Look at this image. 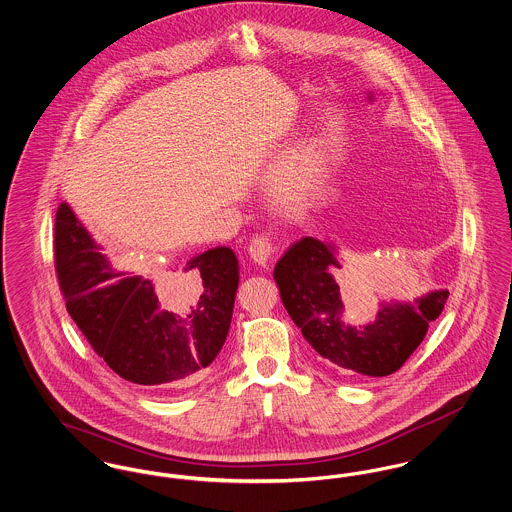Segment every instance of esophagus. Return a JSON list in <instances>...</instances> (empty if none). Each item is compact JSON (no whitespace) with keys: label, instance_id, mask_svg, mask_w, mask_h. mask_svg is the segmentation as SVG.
<instances>
[{"label":"esophagus","instance_id":"esophagus-1","mask_svg":"<svg viewBox=\"0 0 512 512\" xmlns=\"http://www.w3.org/2000/svg\"><path fill=\"white\" fill-rule=\"evenodd\" d=\"M247 251H249V257H251L259 267H268L270 261H272V257H274V245H272V240H270L268 236H265V234L255 236V238L249 242Z\"/></svg>","mask_w":512,"mask_h":512}]
</instances>
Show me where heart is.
I'll use <instances>...</instances> for the list:
<instances>
[{"label":"heart","mask_w":512,"mask_h":512,"mask_svg":"<svg viewBox=\"0 0 512 512\" xmlns=\"http://www.w3.org/2000/svg\"><path fill=\"white\" fill-rule=\"evenodd\" d=\"M324 155L322 149L315 146L303 147L299 153L290 157L276 178V195L282 203L295 205L305 199L307 192L317 182L322 171Z\"/></svg>","instance_id":"b5f03b06"}]
</instances>
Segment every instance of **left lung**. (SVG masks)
<instances>
[{"label": "left lung", "mask_w": 512, "mask_h": 512, "mask_svg": "<svg viewBox=\"0 0 512 512\" xmlns=\"http://www.w3.org/2000/svg\"><path fill=\"white\" fill-rule=\"evenodd\" d=\"M336 268L341 265L334 245L301 238L274 267L282 303L326 363L366 378L390 376L424 340L449 292L426 293L414 303H382L374 322L351 326L343 322L340 286L332 276Z\"/></svg>", "instance_id": "1"}]
</instances>
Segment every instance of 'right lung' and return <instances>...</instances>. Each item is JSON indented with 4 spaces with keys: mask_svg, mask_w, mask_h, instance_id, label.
I'll use <instances>...</instances> for the list:
<instances>
[{
    "mask_svg": "<svg viewBox=\"0 0 512 512\" xmlns=\"http://www.w3.org/2000/svg\"><path fill=\"white\" fill-rule=\"evenodd\" d=\"M55 272L67 311L121 378L149 390L199 382L219 355L240 282L230 247H215L165 282L111 265L67 203L55 215Z\"/></svg>",
    "mask_w": 512,
    "mask_h": 512,
    "instance_id": "obj_1",
    "label": "right lung"
}]
</instances>
